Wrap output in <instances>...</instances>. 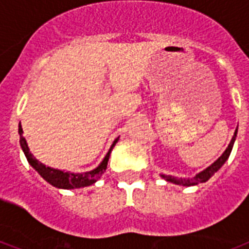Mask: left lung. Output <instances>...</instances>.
Wrapping results in <instances>:
<instances>
[{"label":"left lung","instance_id":"1","mask_svg":"<svg viewBox=\"0 0 249 249\" xmlns=\"http://www.w3.org/2000/svg\"><path fill=\"white\" fill-rule=\"evenodd\" d=\"M237 131L238 130L235 129L234 135H233V138H231V143H229L227 149L224 150V153L221 154L218 160H215L213 164H210L208 168H205L204 171L197 173L195 177H192V178H177V177L168 176V175H160L162 178H164L166 181H168V182L176 183V185H182V186H194V185H199V183H202V182H206L210 177L214 176L215 172H218V171L220 170V167L223 166V164L227 162L228 158H229L231 149H233V144H234L235 142V137H237Z\"/></svg>","mask_w":249,"mask_h":249}]
</instances>
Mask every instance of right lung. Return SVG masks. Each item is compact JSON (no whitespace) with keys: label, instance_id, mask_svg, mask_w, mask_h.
Listing matches in <instances>:
<instances>
[{"label":"right lung","instance_id":"1","mask_svg":"<svg viewBox=\"0 0 249 249\" xmlns=\"http://www.w3.org/2000/svg\"><path fill=\"white\" fill-rule=\"evenodd\" d=\"M22 126L21 123L18 124V134H20V145L22 148V152L25 153L26 160L30 163V166L36 171L41 177H43L47 182H49L50 185L54 186V187H58V189H79V187H86V186H89L95 183L100 177L102 176V173L105 172L106 168H107V162L108 158H110V153H111L112 148L115 147V144L118 143L119 138H116L112 143L111 148L108 149L107 154L105 156V158L102 160L101 163L96 167L95 170L89 171V172L83 173H73V172H64V171L55 170V168H52V167H48L45 164H43L41 162L35 158L33 154H31L30 149L28 147V143H26V139L22 135Z\"/></svg>","mask_w":249,"mask_h":249}]
</instances>
